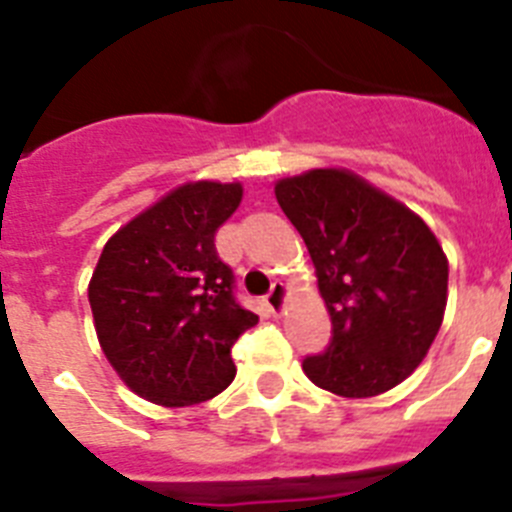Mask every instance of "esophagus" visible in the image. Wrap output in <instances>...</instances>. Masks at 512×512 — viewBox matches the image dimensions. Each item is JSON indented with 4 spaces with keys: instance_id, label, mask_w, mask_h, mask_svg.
I'll list each match as a JSON object with an SVG mask.
<instances>
[{
    "instance_id": "1",
    "label": "esophagus",
    "mask_w": 512,
    "mask_h": 512,
    "mask_svg": "<svg viewBox=\"0 0 512 512\" xmlns=\"http://www.w3.org/2000/svg\"><path fill=\"white\" fill-rule=\"evenodd\" d=\"M287 297H289V287L284 282H277L271 287V292L266 295V305H269L271 312H284L287 307Z\"/></svg>"
}]
</instances>
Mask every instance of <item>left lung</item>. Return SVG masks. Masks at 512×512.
Returning a JSON list of instances; mask_svg holds the SVG:
<instances>
[{
    "label": "left lung",
    "instance_id": "obj_1",
    "mask_svg": "<svg viewBox=\"0 0 512 512\" xmlns=\"http://www.w3.org/2000/svg\"><path fill=\"white\" fill-rule=\"evenodd\" d=\"M315 264L333 341L302 372L338 397H377L410 377L443 323L449 259L433 230L348 169H310L274 184Z\"/></svg>",
    "mask_w": 512,
    "mask_h": 512
}]
</instances>
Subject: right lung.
Listing matches in <instances>:
<instances>
[{
    "label": "right lung",
    "instance_id": "right-lung-1",
    "mask_svg": "<svg viewBox=\"0 0 512 512\" xmlns=\"http://www.w3.org/2000/svg\"><path fill=\"white\" fill-rule=\"evenodd\" d=\"M241 182H184L104 243L89 305L104 356L143 400L187 408L235 377L230 348L259 315L233 297L215 230L238 210Z\"/></svg>",
    "mask_w": 512,
    "mask_h": 512
}]
</instances>
